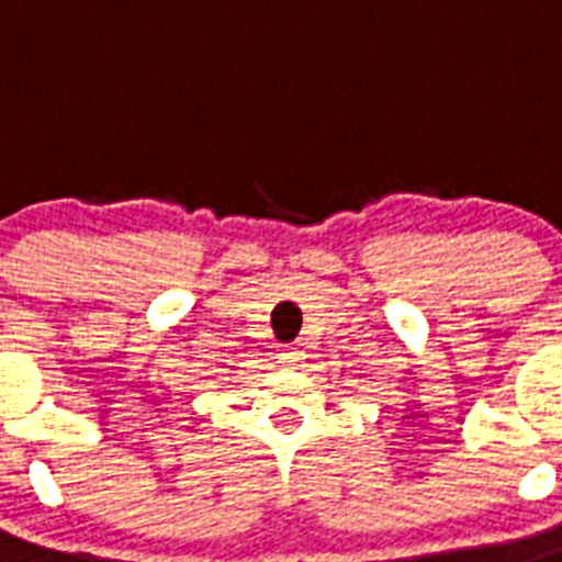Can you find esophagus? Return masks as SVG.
I'll list each match as a JSON object with an SVG mask.
<instances>
[{"mask_svg":"<svg viewBox=\"0 0 562 562\" xmlns=\"http://www.w3.org/2000/svg\"><path fill=\"white\" fill-rule=\"evenodd\" d=\"M280 360L285 362V366H300V360H303V351H300V346H282Z\"/></svg>","mask_w":562,"mask_h":562,"instance_id":"esophagus-1","label":"esophagus"}]
</instances>
